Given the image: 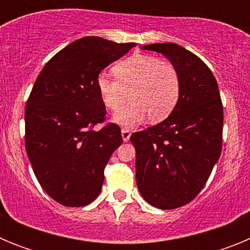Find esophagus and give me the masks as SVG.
Here are the masks:
<instances>
[{"label": "esophagus", "mask_w": 250, "mask_h": 250, "mask_svg": "<svg viewBox=\"0 0 250 250\" xmlns=\"http://www.w3.org/2000/svg\"><path fill=\"white\" fill-rule=\"evenodd\" d=\"M121 136H123L124 141H127L131 136V132H130L129 129H123L121 130Z\"/></svg>", "instance_id": "34e87169"}]
</instances>
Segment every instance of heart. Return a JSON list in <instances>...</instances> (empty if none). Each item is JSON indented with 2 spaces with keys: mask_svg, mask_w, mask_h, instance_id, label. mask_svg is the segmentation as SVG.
Wrapping results in <instances>:
<instances>
[{
  "mask_svg": "<svg viewBox=\"0 0 250 250\" xmlns=\"http://www.w3.org/2000/svg\"><path fill=\"white\" fill-rule=\"evenodd\" d=\"M118 77L103 74L98 91L106 109L118 110L131 96V103L114 115L121 126L132 127L149 115L152 123L163 121L175 109L180 98V77L170 62L150 55L135 54L114 67Z\"/></svg>",
  "mask_w": 250,
  "mask_h": 250,
  "instance_id": "obj_1",
  "label": "heart"
}]
</instances>
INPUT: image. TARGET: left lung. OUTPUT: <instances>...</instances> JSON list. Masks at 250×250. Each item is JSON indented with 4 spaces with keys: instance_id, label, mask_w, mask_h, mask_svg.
<instances>
[{
    "instance_id": "8db88e82",
    "label": "left lung",
    "mask_w": 250,
    "mask_h": 250,
    "mask_svg": "<svg viewBox=\"0 0 250 250\" xmlns=\"http://www.w3.org/2000/svg\"><path fill=\"white\" fill-rule=\"evenodd\" d=\"M143 50L164 55L180 77V98L164 121L130 136L136 184L152 207L175 209L200 193L222 152L223 104L218 83L199 57L176 43Z\"/></svg>"
}]
</instances>
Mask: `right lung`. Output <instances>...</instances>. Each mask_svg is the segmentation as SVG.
I'll return each instance as SVG.
<instances>
[{"label":"right lung","mask_w":250,"mask_h":250,"mask_svg":"<svg viewBox=\"0 0 250 250\" xmlns=\"http://www.w3.org/2000/svg\"><path fill=\"white\" fill-rule=\"evenodd\" d=\"M135 46L83 37L57 52L35 81L25 109L26 152L40 185L60 204L83 207L100 194L123 138L116 124L94 130L106 115L96 83Z\"/></svg>","instance_id":"obj_1"}]
</instances>
